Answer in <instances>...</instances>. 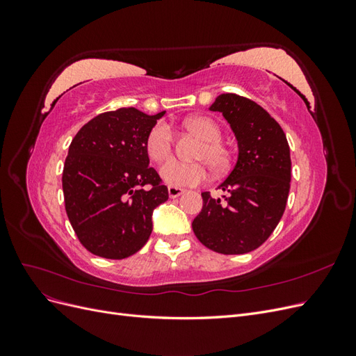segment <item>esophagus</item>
<instances>
[{
	"label": "esophagus",
	"instance_id": "obj_1",
	"mask_svg": "<svg viewBox=\"0 0 356 356\" xmlns=\"http://www.w3.org/2000/svg\"><path fill=\"white\" fill-rule=\"evenodd\" d=\"M184 191H186L184 188H178V187H169V188H168V193H169V197H170V199L179 197Z\"/></svg>",
	"mask_w": 356,
	"mask_h": 356
}]
</instances>
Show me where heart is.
I'll return each mask as SVG.
<instances>
[{"mask_svg": "<svg viewBox=\"0 0 356 356\" xmlns=\"http://www.w3.org/2000/svg\"><path fill=\"white\" fill-rule=\"evenodd\" d=\"M188 132L200 138V143L193 152L196 161L169 160L160 169V177L170 187H195L208 179L209 170L213 174H222L232 163V153L221 141V126L207 115H195L184 122ZM174 134L165 122H157L149 129L145 138V149L154 163L165 161L174 149Z\"/></svg>", "mask_w": 356, "mask_h": 356, "instance_id": "1", "label": "heart"}]
</instances>
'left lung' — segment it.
I'll return each instance as SVG.
<instances>
[{
  "instance_id": "obj_1",
  "label": "left lung",
  "mask_w": 356,
  "mask_h": 356,
  "mask_svg": "<svg viewBox=\"0 0 356 356\" xmlns=\"http://www.w3.org/2000/svg\"><path fill=\"white\" fill-rule=\"evenodd\" d=\"M211 111L225 117L238 139V161L222 184L224 199L202 193L203 208L193 220L196 238L209 250L238 255L257 250L281 221L289 193L291 157L282 127L254 101L220 95Z\"/></svg>"
}]
</instances>
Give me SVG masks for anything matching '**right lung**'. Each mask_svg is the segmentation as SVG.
Wrapping results in <instances>:
<instances>
[{
	"label": "right lung",
	"instance_id": "1",
	"mask_svg": "<svg viewBox=\"0 0 356 356\" xmlns=\"http://www.w3.org/2000/svg\"><path fill=\"white\" fill-rule=\"evenodd\" d=\"M163 114L106 111L74 136L62 188L70 222L89 252L122 260L141 250L152 234L153 211L169 195L148 166L145 138Z\"/></svg>",
	"mask_w": 356,
	"mask_h": 356
}]
</instances>
